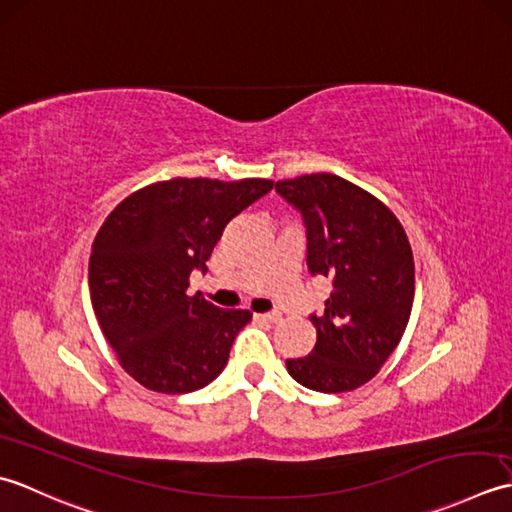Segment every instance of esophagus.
Segmentation results:
<instances>
[{
    "mask_svg": "<svg viewBox=\"0 0 512 512\" xmlns=\"http://www.w3.org/2000/svg\"><path fill=\"white\" fill-rule=\"evenodd\" d=\"M254 318L260 322H280L283 320V314H280V311H271V314H256Z\"/></svg>",
    "mask_w": 512,
    "mask_h": 512,
    "instance_id": "obj_1",
    "label": "esophagus"
}]
</instances>
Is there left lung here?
Returning <instances> with one entry per match:
<instances>
[{
    "label": "left lung",
    "mask_w": 512,
    "mask_h": 512,
    "mask_svg": "<svg viewBox=\"0 0 512 512\" xmlns=\"http://www.w3.org/2000/svg\"><path fill=\"white\" fill-rule=\"evenodd\" d=\"M278 194L302 212L307 267L333 280L325 314L311 316L316 347L287 360L302 387L344 393L367 384L398 347L409 325L415 265L395 214L342 176L320 172L278 181Z\"/></svg>",
    "instance_id": "obj_1"
}]
</instances>
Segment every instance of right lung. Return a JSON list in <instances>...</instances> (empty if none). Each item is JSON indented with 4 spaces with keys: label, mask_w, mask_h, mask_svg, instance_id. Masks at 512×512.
Wrapping results in <instances>:
<instances>
[{
    "label": "right lung",
    "mask_w": 512,
    "mask_h": 512,
    "mask_svg": "<svg viewBox=\"0 0 512 512\" xmlns=\"http://www.w3.org/2000/svg\"><path fill=\"white\" fill-rule=\"evenodd\" d=\"M271 187L179 176L125 196L103 221L88 267L92 309L119 364L145 389L190 393L225 369L252 311L190 296V274L207 269L225 225Z\"/></svg>",
    "instance_id": "1"
}]
</instances>
